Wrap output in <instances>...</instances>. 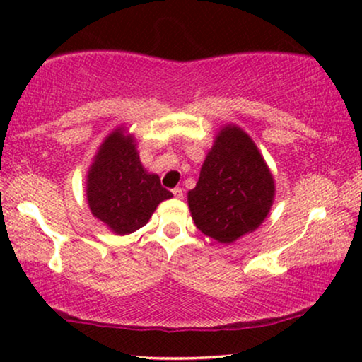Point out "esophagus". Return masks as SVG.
<instances>
[{"instance_id": "esophagus-1", "label": "esophagus", "mask_w": 362, "mask_h": 362, "mask_svg": "<svg viewBox=\"0 0 362 362\" xmlns=\"http://www.w3.org/2000/svg\"><path fill=\"white\" fill-rule=\"evenodd\" d=\"M173 194H175L176 199H182V196H185V191H182L181 187H175V189H173Z\"/></svg>"}]
</instances>
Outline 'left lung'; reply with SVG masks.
I'll use <instances>...</instances> for the list:
<instances>
[{
	"mask_svg": "<svg viewBox=\"0 0 362 362\" xmlns=\"http://www.w3.org/2000/svg\"><path fill=\"white\" fill-rule=\"evenodd\" d=\"M274 197V175L254 140L226 123L207 151L196 187L187 192L196 227L221 244H232L259 229Z\"/></svg>",
	"mask_w": 362,
	"mask_h": 362,
	"instance_id": "8db88e82",
	"label": "left lung"
}]
</instances>
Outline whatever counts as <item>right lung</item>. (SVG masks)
Instances as JSON below:
<instances>
[{"mask_svg":"<svg viewBox=\"0 0 362 362\" xmlns=\"http://www.w3.org/2000/svg\"><path fill=\"white\" fill-rule=\"evenodd\" d=\"M86 194L93 217L117 235L140 229L160 202L173 197L160 176L141 165L135 136L123 127L108 133L98 146L87 171Z\"/></svg>","mask_w":362,"mask_h":362,"instance_id":"1","label":"right lung"}]
</instances>
